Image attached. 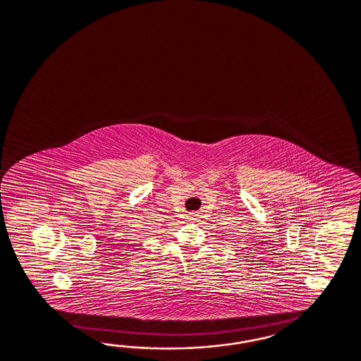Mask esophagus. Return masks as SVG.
Returning a JSON list of instances; mask_svg holds the SVG:
<instances>
[{"label": "esophagus", "instance_id": "34e87169", "mask_svg": "<svg viewBox=\"0 0 361 361\" xmlns=\"http://www.w3.org/2000/svg\"><path fill=\"white\" fill-rule=\"evenodd\" d=\"M197 214H189V219H195Z\"/></svg>", "mask_w": 361, "mask_h": 361}]
</instances>
